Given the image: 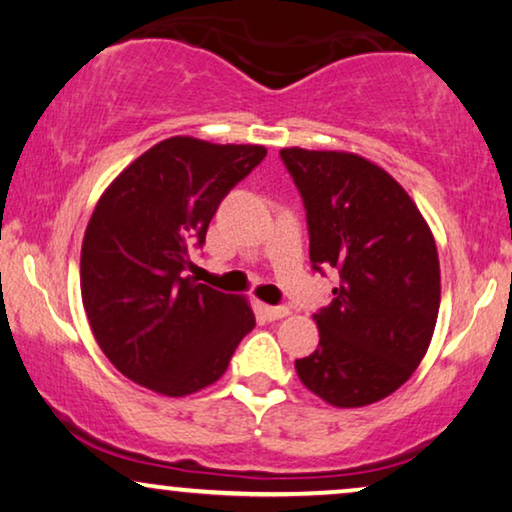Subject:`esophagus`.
<instances>
[{
	"label": "esophagus",
	"mask_w": 512,
	"mask_h": 512,
	"mask_svg": "<svg viewBox=\"0 0 512 512\" xmlns=\"http://www.w3.org/2000/svg\"><path fill=\"white\" fill-rule=\"evenodd\" d=\"M259 311H262V315L269 322L273 320H280V318H287L290 315V308L287 306H266V304H259Z\"/></svg>",
	"instance_id": "obj_1"
}]
</instances>
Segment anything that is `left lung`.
Wrapping results in <instances>:
<instances>
[{
	"label": "left lung",
	"mask_w": 512,
	"mask_h": 512,
	"mask_svg": "<svg viewBox=\"0 0 512 512\" xmlns=\"http://www.w3.org/2000/svg\"><path fill=\"white\" fill-rule=\"evenodd\" d=\"M280 160L304 199L313 269L341 276L313 315L318 350L294 369L331 406H369L413 376L431 343L441 304L434 236L408 192L364 157L283 148Z\"/></svg>",
	"instance_id": "8db88e82"
}]
</instances>
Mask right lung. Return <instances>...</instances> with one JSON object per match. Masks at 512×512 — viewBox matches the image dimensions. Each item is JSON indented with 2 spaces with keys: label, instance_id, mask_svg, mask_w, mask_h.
Instances as JSON below:
<instances>
[{
  "label": "right lung",
  "instance_id": "obj_1",
  "mask_svg": "<svg viewBox=\"0 0 512 512\" xmlns=\"http://www.w3.org/2000/svg\"><path fill=\"white\" fill-rule=\"evenodd\" d=\"M264 157V146L174 136L102 194L85 229L81 294L92 334L122 376L185 397L213 385L253 331L246 299L194 283L187 269L220 201Z\"/></svg>",
  "mask_w": 512,
  "mask_h": 512
}]
</instances>
